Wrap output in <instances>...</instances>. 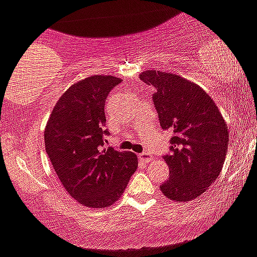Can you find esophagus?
I'll use <instances>...</instances> for the list:
<instances>
[{
  "instance_id": "34e87169",
  "label": "esophagus",
  "mask_w": 257,
  "mask_h": 257,
  "mask_svg": "<svg viewBox=\"0 0 257 257\" xmlns=\"http://www.w3.org/2000/svg\"><path fill=\"white\" fill-rule=\"evenodd\" d=\"M139 159H140L141 161H144V163H149V161L153 160V156H151V154L148 153V151H144V153H141L140 155H139Z\"/></svg>"
}]
</instances>
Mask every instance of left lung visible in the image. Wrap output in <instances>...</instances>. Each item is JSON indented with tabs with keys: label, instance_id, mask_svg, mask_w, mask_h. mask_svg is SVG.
Returning a JSON list of instances; mask_svg holds the SVG:
<instances>
[{
	"label": "left lung",
	"instance_id": "obj_1",
	"mask_svg": "<svg viewBox=\"0 0 257 257\" xmlns=\"http://www.w3.org/2000/svg\"><path fill=\"white\" fill-rule=\"evenodd\" d=\"M140 78L154 85V106L160 126L173 131L170 154L164 155L169 179L160 185L175 202H189L203 194L217 179L228 151V128L213 99L198 84L159 70Z\"/></svg>",
	"mask_w": 257,
	"mask_h": 257
}]
</instances>
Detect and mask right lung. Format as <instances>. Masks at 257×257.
<instances>
[{"mask_svg": "<svg viewBox=\"0 0 257 257\" xmlns=\"http://www.w3.org/2000/svg\"><path fill=\"white\" fill-rule=\"evenodd\" d=\"M118 83L112 75L74 83L58 99L45 126V150L58 178L89 208L113 204L138 169L135 154L104 146V102Z\"/></svg>", "mask_w": 257, "mask_h": 257, "instance_id": "1", "label": "right lung"}]
</instances>
